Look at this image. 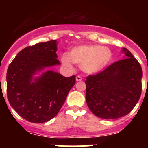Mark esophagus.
Returning <instances> with one entry per match:
<instances>
[{"mask_svg": "<svg viewBox=\"0 0 148 148\" xmlns=\"http://www.w3.org/2000/svg\"><path fill=\"white\" fill-rule=\"evenodd\" d=\"M76 80H77V82L82 81V77H80V76H77V77H76Z\"/></svg>", "mask_w": 148, "mask_h": 148, "instance_id": "34e87169", "label": "esophagus"}]
</instances>
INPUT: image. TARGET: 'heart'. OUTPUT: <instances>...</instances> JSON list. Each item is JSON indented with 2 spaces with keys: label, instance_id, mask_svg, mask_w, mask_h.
<instances>
[{
  "label": "heart",
  "instance_id": "obj_1",
  "mask_svg": "<svg viewBox=\"0 0 148 148\" xmlns=\"http://www.w3.org/2000/svg\"><path fill=\"white\" fill-rule=\"evenodd\" d=\"M112 59V52L106 46L82 45L74 47L69 55L64 53L61 57L62 64L72 69V63L81 66L88 74L99 72L106 68Z\"/></svg>",
  "mask_w": 148,
  "mask_h": 148
}]
</instances>
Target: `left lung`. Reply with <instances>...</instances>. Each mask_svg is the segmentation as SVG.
I'll return each mask as SVG.
<instances>
[{
    "instance_id": "left-lung-1",
    "label": "left lung",
    "mask_w": 148,
    "mask_h": 148,
    "mask_svg": "<svg viewBox=\"0 0 148 148\" xmlns=\"http://www.w3.org/2000/svg\"><path fill=\"white\" fill-rule=\"evenodd\" d=\"M122 51L125 59L86 78V104L100 118L114 120L127 115L141 95V66L127 49L122 48Z\"/></svg>"
}]
</instances>
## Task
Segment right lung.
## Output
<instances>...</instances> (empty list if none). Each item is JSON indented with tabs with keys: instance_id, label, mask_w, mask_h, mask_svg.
Instances as JSON below:
<instances>
[{
	"instance_id": "obj_1",
	"label": "right lung",
	"mask_w": 148,
	"mask_h": 148,
	"mask_svg": "<svg viewBox=\"0 0 148 148\" xmlns=\"http://www.w3.org/2000/svg\"><path fill=\"white\" fill-rule=\"evenodd\" d=\"M56 40L38 43L22 49L9 64L6 74L7 97L10 106L21 117L34 123L53 118L64 103L76 76L65 77L47 71L34 79L36 71L60 64Z\"/></svg>"
}]
</instances>
